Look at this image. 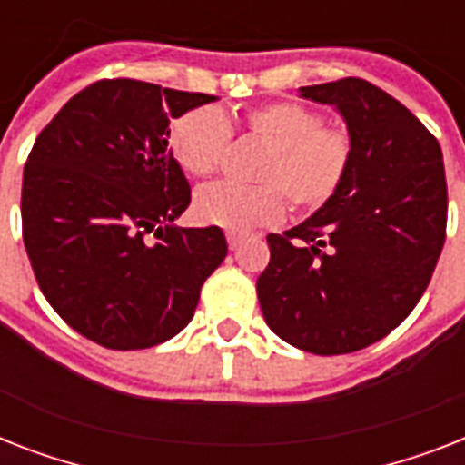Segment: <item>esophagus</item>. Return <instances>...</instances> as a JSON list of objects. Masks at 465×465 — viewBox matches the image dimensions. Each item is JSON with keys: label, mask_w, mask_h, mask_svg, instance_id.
<instances>
[{"label": "esophagus", "mask_w": 465, "mask_h": 465, "mask_svg": "<svg viewBox=\"0 0 465 465\" xmlns=\"http://www.w3.org/2000/svg\"><path fill=\"white\" fill-rule=\"evenodd\" d=\"M226 241H229V248H232V251H236V248L241 246V243H243V241H246V236H243V233H226Z\"/></svg>", "instance_id": "34e87169"}]
</instances>
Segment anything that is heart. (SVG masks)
<instances>
[{"mask_svg": "<svg viewBox=\"0 0 465 465\" xmlns=\"http://www.w3.org/2000/svg\"><path fill=\"white\" fill-rule=\"evenodd\" d=\"M251 137L268 147L255 178L261 185L210 183L195 193L193 214L200 224L246 233L277 224L284 195L299 210H316L335 195L352 161V137L345 127L323 125L321 113L294 101L258 105L243 115ZM232 140L229 120L203 105L171 125V152L188 175L204 178L222 163Z\"/></svg>", "mask_w": 465, "mask_h": 465, "instance_id": "1", "label": "heart"}]
</instances>
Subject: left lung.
<instances>
[{"label": "left lung", "mask_w": 465, "mask_h": 465, "mask_svg": "<svg viewBox=\"0 0 465 465\" xmlns=\"http://www.w3.org/2000/svg\"><path fill=\"white\" fill-rule=\"evenodd\" d=\"M352 137L335 195L290 232L270 233L258 302L270 331L313 354L374 345L425 294L447 232L440 142L374 84L347 76L302 86Z\"/></svg>", "instance_id": "1"}]
</instances>
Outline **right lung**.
<instances>
[{"mask_svg":"<svg viewBox=\"0 0 465 465\" xmlns=\"http://www.w3.org/2000/svg\"><path fill=\"white\" fill-rule=\"evenodd\" d=\"M212 101L104 79L69 98L33 144L21 188L25 253L50 306L84 338L111 350L166 342L226 258L222 229L173 224L190 185L168 123Z\"/></svg>","mask_w":465,"mask_h":465,"instance_id":"right-lung-1","label":"right lung"}]
</instances>
